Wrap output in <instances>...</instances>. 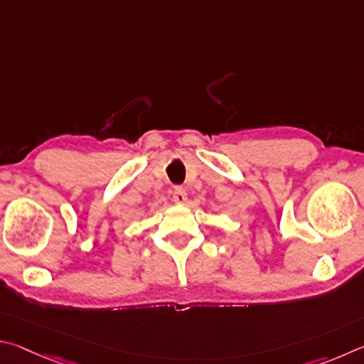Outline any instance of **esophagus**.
<instances>
[{"label": "esophagus", "instance_id": "1", "mask_svg": "<svg viewBox=\"0 0 364 364\" xmlns=\"http://www.w3.org/2000/svg\"><path fill=\"white\" fill-rule=\"evenodd\" d=\"M172 200H174L177 205H183V203L187 201V192L182 187H176L174 193H172Z\"/></svg>", "mask_w": 364, "mask_h": 364}]
</instances>
